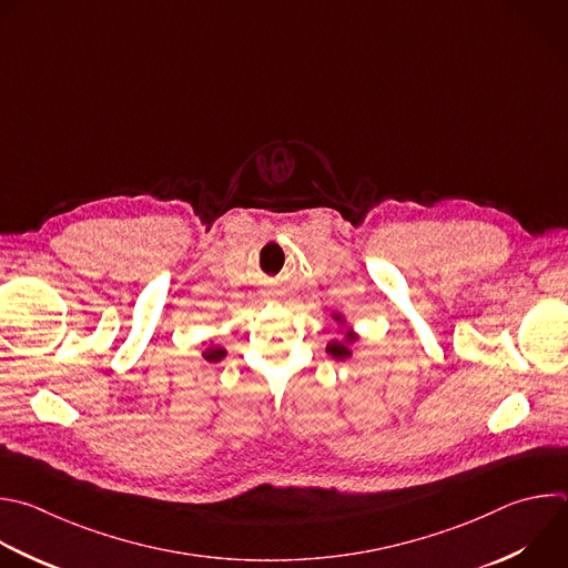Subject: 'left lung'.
I'll return each instance as SVG.
<instances>
[{"label": "left lung", "mask_w": 568, "mask_h": 568, "mask_svg": "<svg viewBox=\"0 0 568 568\" xmlns=\"http://www.w3.org/2000/svg\"><path fill=\"white\" fill-rule=\"evenodd\" d=\"M332 318L338 321V323H343V316H341V314H332ZM356 338H358V336H356L354 332H347L343 338H332V341L327 343L325 352H327L332 358H336V361L347 358V356H352V347H349V345H352Z\"/></svg>", "instance_id": "1"}]
</instances>
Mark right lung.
Returning <instances> with one entry per match:
<instances>
[{
	"mask_svg": "<svg viewBox=\"0 0 568 568\" xmlns=\"http://www.w3.org/2000/svg\"><path fill=\"white\" fill-rule=\"evenodd\" d=\"M225 354H227V349L225 347H221V345H214V343H210V347L203 352V356L207 358V361H221V358H225Z\"/></svg>",
	"mask_w": 568,
	"mask_h": 568,
	"instance_id": "1",
	"label": "right lung"
}]
</instances>
